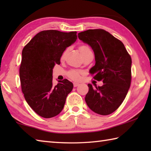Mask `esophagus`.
Masks as SVG:
<instances>
[{
    "label": "esophagus",
    "mask_w": 151,
    "mask_h": 151,
    "mask_svg": "<svg viewBox=\"0 0 151 151\" xmlns=\"http://www.w3.org/2000/svg\"><path fill=\"white\" fill-rule=\"evenodd\" d=\"M73 85H74V87H76V86H79V83H73Z\"/></svg>",
    "instance_id": "obj_1"
}]
</instances>
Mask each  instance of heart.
Listing matches in <instances>:
<instances>
[{
    "label": "heart",
    "mask_w": 151,
    "mask_h": 151,
    "mask_svg": "<svg viewBox=\"0 0 151 151\" xmlns=\"http://www.w3.org/2000/svg\"><path fill=\"white\" fill-rule=\"evenodd\" d=\"M79 50H80L81 53L85 52V51L91 50L90 48H89L87 46H85V45L81 46L80 48H79ZM65 54H66V52H64V54L62 56V58H64ZM69 77L73 79V80H79V79H80V75H79V73H78V72H77V71L72 70V71H70L69 73Z\"/></svg>",
    "instance_id": "1"
}]
</instances>
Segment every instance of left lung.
Segmentation results:
<instances>
[{
	"instance_id": "8db88e82",
	"label": "left lung",
	"mask_w": 151,
	"mask_h": 151,
	"mask_svg": "<svg viewBox=\"0 0 151 151\" xmlns=\"http://www.w3.org/2000/svg\"><path fill=\"white\" fill-rule=\"evenodd\" d=\"M78 39L93 49L95 65L89 73L94 78L103 81V85L88 84L85 101L91 111L108 115L122 104L131 81V56L121 40L103 29H89L79 32Z\"/></svg>"
}]
</instances>
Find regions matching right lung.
<instances>
[{"label": "right lung", "mask_w": 151, "mask_h": 151, "mask_svg": "<svg viewBox=\"0 0 151 151\" xmlns=\"http://www.w3.org/2000/svg\"><path fill=\"white\" fill-rule=\"evenodd\" d=\"M77 39L76 32L43 30L36 35L22 52L20 80L25 100L36 113L49 119L65 106L73 84L65 79L52 84V69L59 65L64 51Z\"/></svg>", "instance_id": "add662e5"}]
</instances>
